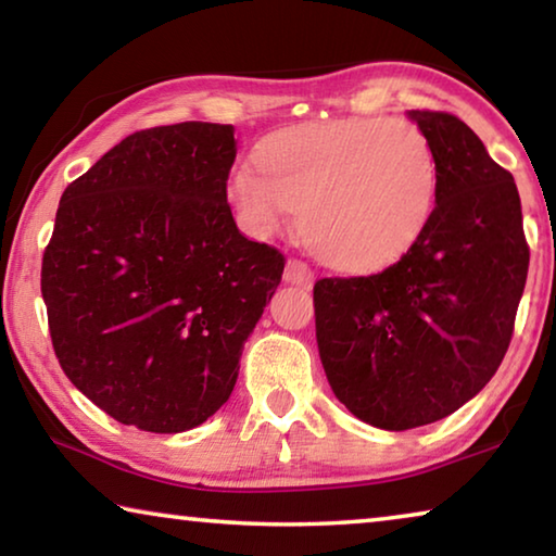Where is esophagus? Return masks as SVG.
<instances>
[{"label":"esophagus","instance_id":"34e87169","mask_svg":"<svg viewBox=\"0 0 556 556\" xmlns=\"http://www.w3.org/2000/svg\"><path fill=\"white\" fill-rule=\"evenodd\" d=\"M285 281H289V285H296V287H312L314 271L306 265V262L291 257L285 267Z\"/></svg>","mask_w":556,"mask_h":556}]
</instances>
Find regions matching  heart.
I'll return each instance as SVG.
<instances>
[{"instance_id":"b5f03b06","label":"heart","mask_w":556,"mask_h":556,"mask_svg":"<svg viewBox=\"0 0 556 556\" xmlns=\"http://www.w3.org/2000/svg\"><path fill=\"white\" fill-rule=\"evenodd\" d=\"M230 199L255 235L301 215L308 248L326 265L370 271L392 265L427 232L439 201V156L407 119H338L279 131L244 164Z\"/></svg>"}]
</instances>
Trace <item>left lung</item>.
I'll return each mask as SVG.
<instances>
[{
  "label": "left lung",
  "instance_id": "8db88e82",
  "mask_svg": "<svg viewBox=\"0 0 556 556\" xmlns=\"http://www.w3.org/2000/svg\"><path fill=\"white\" fill-rule=\"evenodd\" d=\"M439 156V201L400 262L314 287L328 384L357 419L425 427L476 397L510 345L530 248L515 178L466 122L412 110Z\"/></svg>",
  "mask_w": 556,
  "mask_h": 556
}]
</instances>
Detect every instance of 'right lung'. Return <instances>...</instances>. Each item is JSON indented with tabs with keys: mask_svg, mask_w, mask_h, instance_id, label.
I'll list each match as a JSON object with an SVG mask.
<instances>
[{
	"mask_svg": "<svg viewBox=\"0 0 556 556\" xmlns=\"http://www.w3.org/2000/svg\"><path fill=\"white\" fill-rule=\"evenodd\" d=\"M232 125L135 131L65 188L41 265L63 372L90 402L154 434L228 402L242 345L285 255L238 230Z\"/></svg>",
	"mask_w": 556,
	"mask_h": 556,
	"instance_id": "obj_1",
	"label": "right lung"
}]
</instances>
